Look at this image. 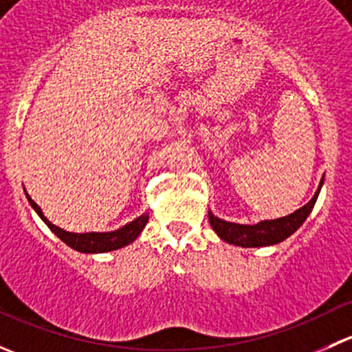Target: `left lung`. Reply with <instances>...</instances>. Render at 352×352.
Instances as JSON below:
<instances>
[{
	"mask_svg": "<svg viewBox=\"0 0 352 352\" xmlns=\"http://www.w3.org/2000/svg\"><path fill=\"white\" fill-rule=\"evenodd\" d=\"M322 186H324V179L318 184L317 192L314 194V197L303 206V208L296 209L291 214L283 216V218L276 219H262V221L255 223V225H240V223H232L226 221V219L218 218L211 212V209L208 211L209 223H211L212 230L216 232V235L221 240H225L226 243L236 245V247H269V245H276L283 240H286L287 236L293 235L298 228L305 223V219L308 218V214L314 209L315 202H317L318 194H320Z\"/></svg>",
	"mask_w": 352,
	"mask_h": 352,
	"instance_id": "8db88e82",
	"label": "left lung"
}]
</instances>
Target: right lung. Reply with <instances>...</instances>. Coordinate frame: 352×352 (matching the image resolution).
<instances>
[{"instance_id":"add662e5","label":"right lung","mask_w":352,"mask_h":352,"mask_svg":"<svg viewBox=\"0 0 352 352\" xmlns=\"http://www.w3.org/2000/svg\"><path fill=\"white\" fill-rule=\"evenodd\" d=\"M25 196H27L28 202L34 208V211L37 212L38 218L45 223V225L51 228V232L54 233L58 239H61L67 247H71L73 250L81 252V254H105V252H112V250H119V248L126 247V245L133 243L138 236L141 235L143 228L146 226L148 214H141L138 216L136 219L133 221L126 223L120 228L113 230V232H88V233H73V232H66V230L59 228V226L52 225L47 218L44 216L42 209L38 208L37 202L34 201L25 190Z\"/></svg>"}]
</instances>
